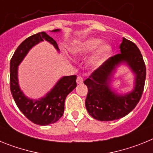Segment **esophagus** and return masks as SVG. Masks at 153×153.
<instances>
[{
    "mask_svg": "<svg viewBox=\"0 0 153 153\" xmlns=\"http://www.w3.org/2000/svg\"><path fill=\"white\" fill-rule=\"evenodd\" d=\"M76 83H77V84H81V83H83V77L80 76H78L77 79H76Z\"/></svg>",
    "mask_w": 153,
    "mask_h": 153,
    "instance_id": "34e87169",
    "label": "esophagus"
}]
</instances>
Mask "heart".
I'll use <instances>...</instances> for the list:
<instances>
[{
	"instance_id": "obj_1",
	"label": "heart",
	"mask_w": 153,
	"mask_h": 153,
	"mask_svg": "<svg viewBox=\"0 0 153 153\" xmlns=\"http://www.w3.org/2000/svg\"><path fill=\"white\" fill-rule=\"evenodd\" d=\"M101 44L102 40L94 37L76 40L70 46L69 52L74 56H85L97 49L89 57L87 64L92 68H97L103 63L112 51L110 45Z\"/></svg>"
}]
</instances>
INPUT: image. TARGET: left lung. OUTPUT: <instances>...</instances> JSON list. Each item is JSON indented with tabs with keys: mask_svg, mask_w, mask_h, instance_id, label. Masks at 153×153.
Here are the masks:
<instances>
[{
	"mask_svg": "<svg viewBox=\"0 0 153 153\" xmlns=\"http://www.w3.org/2000/svg\"><path fill=\"white\" fill-rule=\"evenodd\" d=\"M120 53L109 57L84 81L88 87L85 105L95 120L112 121L129 114L136 107L143 94L146 68L137 46L125 37L120 46ZM126 63L136 75L134 90L120 95L111 90L110 81L117 65Z\"/></svg>",
	"mask_w": 153,
	"mask_h": 153,
	"instance_id": "left-lung-1",
	"label": "left lung"
}]
</instances>
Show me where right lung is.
Masks as SVG:
<instances>
[{
  "mask_svg": "<svg viewBox=\"0 0 153 153\" xmlns=\"http://www.w3.org/2000/svg\"><path fill=\"white\" fill-rule=\"evenodd\" d=\"M56 29L52 32H59ZM44 40L50 42L56 50V42L45 32H40L29 36L17 47L10 63V87L13 98L21 113L31 122L40 126L54 123L60 120L64 112L65 99L76 86V76H66L58 80L45 97L39 100L30 99L21 90L17 78V70L28 51Z\"/></svg>",
  "mask_w": 153,
  "mask_h": 153,
  "instance_id": "obj_1",
  "label": "right lung"
}]
</instances>
